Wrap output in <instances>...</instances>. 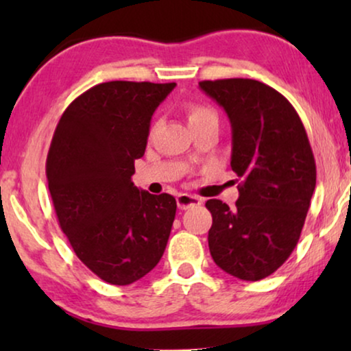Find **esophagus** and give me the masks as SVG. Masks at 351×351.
Wrapping results in <instances>:
<instances>
[{
	"label": "esophagus",
	"instance_id": "1",
	"mask_svg": "<svg viewBox=\"0 0 351 351\" xmlns=\"http://www.w3.org/2000/svg\"><path fill=\"white\" fill-rule=\"evenodd\" d=\"M201 204V198L195 195H186V193H179L177 195V206L179 209H189L191 206Z\"/></svg>",
	"mask_w": 351,
	"mask_h": 351
}]
</instances>
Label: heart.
Here are the masks:
<instances>
[{"label":"heart","mask_w":351,"mask_h":351,"mask_svg":"<svg viewBox=\"0 0 351 351\" xmlns=\"http://www.w3.org/2000/svg\"><path fill=\"white\" fill-rule=\"evenodd\" d=\"M186 118H189V124L196 126V124L206 123V121H217V114L213 108L203 104H189L186 105Z\"/></svg>","instance_id":"b5f03b06"}]
</instances>
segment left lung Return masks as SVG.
I'll use <instances>...</instances> for the list:
<instances>
[{
  "label": "left lung",
  "mask_w": 351,
  "mask_h": 351,
  "mask_svg": "<svg viewBox=\"0 0 351 351\" xmlns=\"http://www.w3.org/2000/svg\"><path fill=\"white\" fill-rule=\"evenodd\" d=\"M232 124L230 166L241 179L233 209L209 199L215 265L244 281L275 273L297 246L316 185V165L299 114L256 80L201 81Z\"/></svg>",
  "instance_id": "obj_1"
}]
</instances>
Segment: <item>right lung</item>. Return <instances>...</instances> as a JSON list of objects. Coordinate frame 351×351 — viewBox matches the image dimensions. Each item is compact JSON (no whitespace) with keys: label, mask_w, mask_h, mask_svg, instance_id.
<instances>
[{"label":"right lung","mask_w":351,"mask_h":351,"mask_svg":"<svg viewBox=\"0 0 351 351\" xmlns=\"http://www.w3.org/2000/svg\"><path fill=\"white\" fill-rule=\"evenodd\" d=\"M176 83L108 81L62 114L46 161L59 219L81 262L100 280L128 286L158 265L169 239L174 196L152 195L132 182L153 113Z\"/></svg>","instance_id":"1"}]
</instances>
